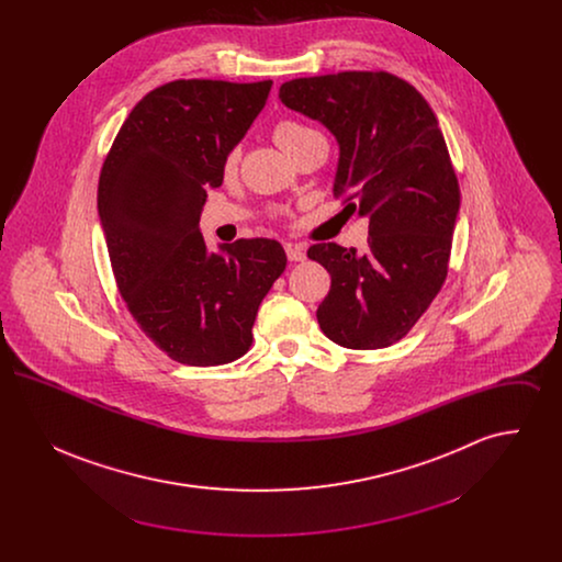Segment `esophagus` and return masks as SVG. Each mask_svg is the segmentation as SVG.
<instances>
[{
	"label": "esophagus",
	"mask_w": 562,
	"mask_h": 562,
	"mask_svg": "<svg viewBox=\"0 0 562 562\" xmlns=\"http://www.w3.org/2000/svg\"><path fill=\"white\" fill-rule=\"evenodd\" d=\"M286 257H289V261H293V263H299V261H305V259H307L305 248H303L301 244H286Z\"/></svg>",
	"instance_id": "esophagus-1"
}]
</instances>
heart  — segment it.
I'll return each instance as SVG.
<instances>
[{
	"label": "heart",
	"mask_w": 562,
	"mask_h": 562,
	"mask_svg": "<svg viewBox=\"0 0 562 562\" xmlns=\"http://www.w3.org/2000/svg\"><path fill=\"white\" fill-rule=\"evenodd\" d=\"M314 134H318L314 128L303 126V124L293 122V120L280 122V124L276 126V131H273V136H276V140H278V145H280L284 151L293 149L296 143H301L303 138H310V136H314ZM238 158H240V151H238V149H232V151L225 156V160H223V170H225V172H232V170L236 168V164H238Z\"/></svg>",
	"instance_id": "heart-1"
}]
</instances>
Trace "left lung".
<instances>
[{"instance_id": "1", "label": "left lung", "mask_w": 562, "mask_h": 562, "mask_svg": "<svg viewBox=\"0 0 562 562\" xmlns=\"http://www.w3.org/2000/svg\"><path fill=\"white\" fill-rule=\"evenodd\" d=\"M280 101L335 134L333 191L369 216L364 252L335 241L307 250L330 273L316 312L322 333L344 348H387L424 316L449 271L459 183L438 120L387 71L286 81Z\"/></svg>"}]
</instances>
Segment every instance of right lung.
<instances>
[{"instance_id": "right-lung-1", "label": "right lung", "mask_w": 562, "mask_h": 562, "mask_svg": "<svg viewBox=\"0 0 562 562\" xmlns=\"http://www.w3.org/2000/svg\"><path fill=\"white\" fill-rule=\"evenodd\" d=\"M271 80H177L145 94L99 179V216L120 294L172 360L216 367L252 344L259 305L286 268L280 241L218 244L200 232L206 189L266 108Z\"/></svg>"}]
</instances>
